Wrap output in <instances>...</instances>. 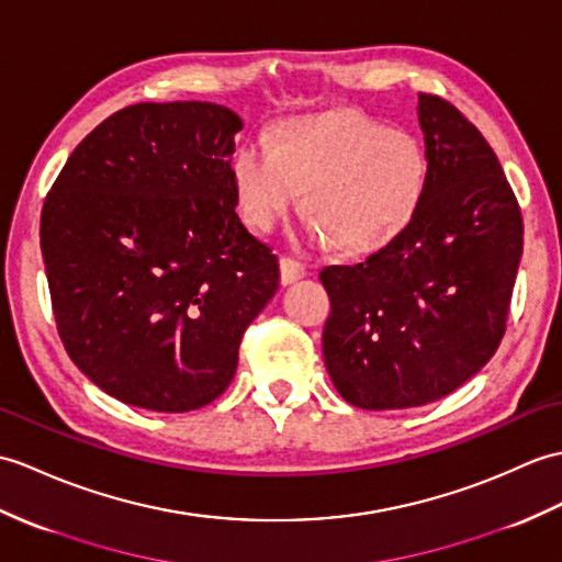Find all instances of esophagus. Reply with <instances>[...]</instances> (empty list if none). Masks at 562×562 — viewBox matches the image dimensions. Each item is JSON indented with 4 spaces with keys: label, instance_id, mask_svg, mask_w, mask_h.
Masks as SVG:
<instances>
[{
    "label": "esophagus",
    "instance_id": "1",
    "mask_svg": "<svg viewBox=\"0 0 562 562\" xmlns=\"http://www.w3.org/2000/svg\"><path fill=\"white\" fill-rule=\"evenodd\" d=\"M308 272L306 263H302V260H296L292 256H284L282 263H280V276H282V282L290 284V282H296L299 278H304Z\"/></svg>",
    "mask_w": 562,
    "mask_h": 562
}]
</instances>
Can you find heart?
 Instances as JSON below:
<instances>
[{"label":"heart","mask_w":562,"mask_h":562,"mask_svg":"<svg viewBox=\"0 0 562 562\" xmlns=\"http://www.w3.org/2000/svg\"><path fill=\"white\" fill-rule=\"evenodd\" d=\"M232 184L244 220L260 232L276 229L306 189L311 239L371 254L419 213L428 158L414 134L371 116H302L270 140L244 143L232 160Z\"/></svg>","instance_id":"b5f03b06"}]
</instances>
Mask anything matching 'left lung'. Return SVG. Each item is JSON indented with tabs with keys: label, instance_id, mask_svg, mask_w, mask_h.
Returning <instances> with one entry per match:
<instances>
[{
	"label": "left lung",
	"instance_id": "obj_1",
	"mask_svg": "<svg viewBox=\"0 0 562 562\" xmlns=\"http://www.w3.org/2000/svg\"><path fill=\"white\" fill-rule=\"evenodd\" d=\"M428 189L400 237L355 266H328L323 357L361 409H407L467 383L498 349L525 225L479 128L438 95H419Z\"/></svg>",
	"mask_w": 562,
	"mask_h": 562
}]
</instances>
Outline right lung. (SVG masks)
<instances>
[{
  "mask_svg": "<svg viewBox=\"0 0 562 562\" xmlns=\"http://www.w3.org/2000/svg\"><path fill=\"white\" fill-rule=\"evenodd\" d=\"M215 102L108 116L45 195L41 249L71 361L104 393L191 412L225 393L280 260L237 215L234 134Z\"/></svg>",
  "mask_w": 562,
  "mask_h": 562,
  "instance_id": "right-lung-1",
  "label": "right lung"
}]
</instances>
